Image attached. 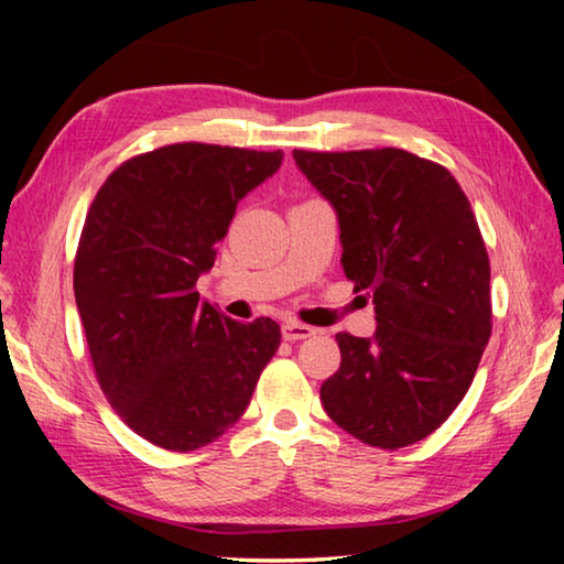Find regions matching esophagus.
<instances>
[{"label":"esophagus","instance_id":"obj_1","mask_svg":"<svg viewBox=\"0 0 564 564\" xmlns=\"http://www.w3.org/2000/svg\"><path fill=\"white\" fill-rule=\"evenodd\" d=\"M281 330H283L285 340H303V338L316 336V328L303 326V323H295V321H285Z\"/></svg>","mask_w":564,"mask_h":564}]
</instances>
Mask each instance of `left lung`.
<instances>
[{"instance_id": "obj_1", "label": "left lung", "mask_w": 564, "mask_h": 564, "mask_svg": "<svg viewBox=\"0 0 564 564\" xmlns=\"http://www.w3.org/2000/svg\"><path fill=\"white\" fill-rule=\"evenodd\" d=\"M293 159L336 212L343 273L373 295L378 326L338 333L321 403L366 445H413L465 398L490 340V261L470 202L451 171L403 149Z\"/></svg>"}]
</instances>
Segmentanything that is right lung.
Instances as JSON below:
<instances>
[{"label":"right lung","instance_id":"1","mask_svg":"<svg viewBox=\"0 0 564 564\" xmlns=\"http://www.w3.org/2000/svg\"><path fill=\"white\" fill-rule=\"evenodd\" d=\"M283 151L171 144L104 181L84 221L74 295L99 386L133 433L174 453L226 433L281 346L196 291L241 198Z\"/></svg>","mask_w":564,"mask_h":564}]
</instances>
